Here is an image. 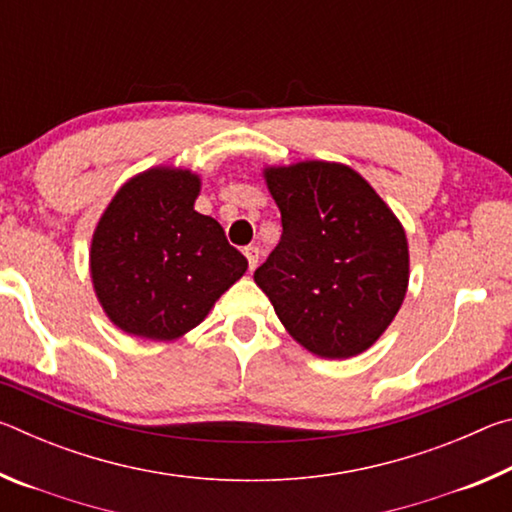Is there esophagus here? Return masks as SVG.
Listing matches in <instances>:
<instances>
[{
	"mask_svg": "<svg viewBox=\"0 0 512 512\" xmlns=\"http://www.w3.org/2000/svg\"><path fill=\"white\" fill-rule=\"evenodd\" d=\"M244 255H246V259H248V268H250V271H255L257 262H259V248H257V246H248V248L244 250Z\"/></svg>",
	"mask_w": 512,
	"mask_h": 512,
	"instance_id": "esophagus-1",
	"label": "esophagus"
}]
</instances>
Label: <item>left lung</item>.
Here are the masks:
<instances>
[{
  "label": "left lung",
  "instance_id": "left-lung-1",
  "mask_svg": "<svg viewBox=\"0 0 512 512\" xmlns=\"http://www.w3.org/2000/svg\"><path fill=\"white\" fill-rule=\"evenodd\" d=\"M282 214L280 244L255 282L287 332L325 359L366 352L409 287L402 223L357 171L307 160L264 169Z\"/></svg>",
  "mask_w": 512,
  "mask_h": 512
}]
</instances>
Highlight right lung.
<instances>
[{"label":"right lung","mask_w":512,"mask_h":512,"mask_svg":"<svg viewBox=\"0 0 512 512\" xmlns=\"http://www.w3.org/2000/svg\"><path fill=\"white\" fill-rule=\"evenodd\" d=\"M201 178L155 167L128 180L97 223L90 248L94 293L126 334L173 341L210 314L246 257L219 221L194 210Z\"/></svg>","instance_id":"obj_1"}]
</instances>
